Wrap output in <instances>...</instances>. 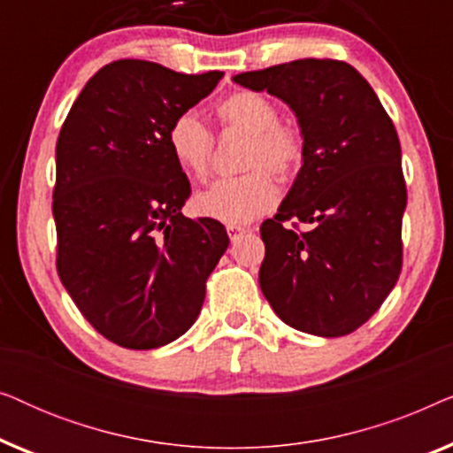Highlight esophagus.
Returning <instances> with one entry per match:
<instances>
[{"label": "esophagus", "instance_id": "esophagus-1", "mask_svg": "<svg viewBox=\"0 0 453 453\" xmlns=\"http://www.w3.org/2000/svg\"><path fill=\"white\" fill-rule=\"evenodd\" d=\"M226 233H228V237H231V241H237L241 234H245L247 233V228L245 226H233V225H228L226 226Z\"/></svg>", "mask_w": 453, "mask_h": 453}]
</instances>
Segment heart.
Segmentation results:
<instances>
[{
	"mask_svg": "<svg viewBox=\"0 0 453 453\" xmlns=\"http://www.w3.org/2000/svg\"><path fill=\"white\" fill-rule=\"evenodd\" d=\"M216 117L225 127L250 135L243 169L234 179H222L196 196V210L206 219L241 226L270 212L278 202L272 173L290 177L305 160V138L293 123L278 121V109L257 92H234L216 104ZM166 144L175 163L194 179H206L212 163L214 138L194 113L177 115L166 132Z\"/></svg>",
	"mask_w": 453,
	"mask_h": 453,
	"instance_id": "obj_1",
	"label": "heart"
}]
</instances>
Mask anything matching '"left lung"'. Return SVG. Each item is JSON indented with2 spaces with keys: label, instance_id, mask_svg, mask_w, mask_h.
Returning <instances> with one entry per match:
<instances>
[{
  "label": "left lung",
  "instance_id": "left-lung-1",
  "mask_svg": "<svg viewBox=\"0 0 453 453\" xmlns=\"http://www.w3.org/2000/svg\"><path fill=\"white\" fill-rule=\"evenodd\" d=\"M233 80L287 103L305 138L293 188L259 228L262 293L295 330L346 336L381 307L402 270L406 183L394 123L344 61L296 59ZM288 219L310 228L296 232Z\"/></svg>",
  "mask_w": 453,
  "mask_h": 453
}]
</instances>
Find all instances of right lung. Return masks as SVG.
I'll return each mask as SVG.
<instances>
[{"label": "right lung", "mask_w": 453, "mask_h": 453, "mask_svg": "<svg viewBox=\"0 0 453 453\" xmlns=\"http://www.w3.org/2000/svg\"><path fill=\"white\" fill-rule=\"evenodd\" d=\"M220 78L113 61L86 82L61 126L58 272L90 326L123 349H158L188 332L228 247L219 220L181 214L191 188L166 144L173 119Z\"/></svg>", "instance_id": "obj_1"}]
</instances>
